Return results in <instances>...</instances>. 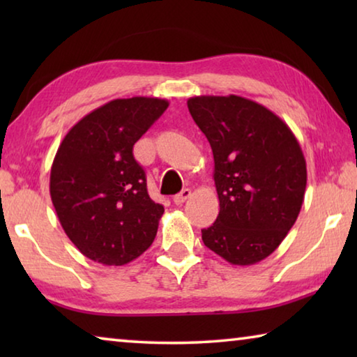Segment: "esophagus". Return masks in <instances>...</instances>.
Wrapping results in <instances>:
<instances>
[{
  "label": "esophagus",
  "instance_id": "esophagus-1",
  "mask_svg": "<svg viewBox=\"0 0 357 357\" xmlns=\"http://www.w3.org/2000/svg\"><path fill=\"white\" fill-rule=\"evenodd\" d=\"M190 195H192L190 189H183L179 193H176V195L173 197V202H174V204H183L185 200H189Z\"/></svg>",
  "mask_w": 357,
  "mask_h": 357
}]
</instances>
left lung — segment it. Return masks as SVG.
Here are the masks:
<instances>
[{"label":"left lung","instance_id":"left-lung-1","mask_svg":"<svg viewBox=\"0 0 357 357\" xmlns=\"http://www.w3.org/2000/svg\"><path fill=\"white\" fill-rule=\"evenodd\" d=\"M187 107L214 155L220 211L202 229L208 249L231 264L269 257L298 219L307 167L291 129L241 96H197Z\"/></svg>","mask_w":357,"mask_h":357}]
</instances>
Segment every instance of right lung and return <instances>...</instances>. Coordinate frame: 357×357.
I'll return each mask as SVG.
<instances>
[{
	"mask_svg": "<svg viewBox=\"0 0 357 357\" xmlns=\"http://www.w3.org/2000/svg\"><path fill=\"white\" fill-rule=\"evenodd\" d=\"M157 98L114 99L66 134L50 172L63 229L84 257L123 266L153 244L164 206L151 200L134 144L167 110Z\"/></svg>",
	"mask_w": 357,
	"mask_h": 357,
	"instance_id": "1",
	"label": "right lung"
}]
</instances>
